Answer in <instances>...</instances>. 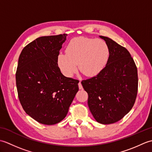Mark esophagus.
Listing matches in <instances>:
<instances>
[{"mask_svg":"<svg viewBox=\"0 0 152 152\" xmlns=\"http://www.w3.org/2000/svg\"><path fill=\"white\" fill-rule=\"evenodd\" d=\"M78 86H79V89H83L82 85V83H81V82H80L78 83Z\"/></svg>","mask_w":152,"mask_h":152,"instance_id":"34e87169","label":"esophagus"}]
</instances>
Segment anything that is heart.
<instances>
[{"instance_id":"1","label":"heart","mask_w":152,"mask_h":152,"mask_svg":"<svg viewBox=\"0 0 152 152\" xmlns=\"http://www.w3.org/2000/svg\"><path fill=\"white\" fill-rule=\"evenodd\" d=\"M110 58V49L104 40L86 37L71 40L66 48V53H59L57 64L61 72L72 76L77 69L88 76L98 75L105 69Z\"/></svg>"}]
</instances>
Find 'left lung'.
<instances>
[{
    "mask_svg": "<svg viewBox=\"0 0 152 152\" xmlns=\"http://www.w3.org/2000/svg\"><path fill=\"white\" fill-rule=\"evenodd\" d=\"M99 37L109 47L108 63L98 75L81 83L88 94V106L93 118L106 125L119 121L133 108L137 95L138 74L126 48L108 37Z\"/></svg>",
    "mask_w": 152,
    "mask_h": 152,
    "instance_id": "left-lung-1",
    "label": "left lung"
}]
</instances>
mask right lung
Returning <instances> with one entry per match:
<instances>
[{"label":"right lung","mask_w":152,"mask_h":152,"mask_svg":"<svg viewBox=\"0 0 152 152\" xmlns=\"http://www.w3.org/2000/svg\"><path fill=\"white\" fill-rule=\"evenodd\" d=\"M66 34L41 37L27 45L19 56L15 79L25 112L44 125L66 117L78 91L79 81L61 72L57 56Z\"/></svg>","instance_id":"right-lung-1"}]
</instances>
